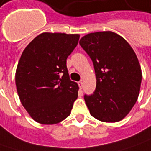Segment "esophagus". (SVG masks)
I'll return each instance as SVG.
<instances>
[{
	"mask_svg": "<svg viewBox=\"0 0 151 151\" xmlns=\"http://www.w3.org/2000/svg\"><path fill=\"white\" fill-rule=\"evenodd\" d=\"M78 85H79V86H80V88L81 89V88H82V86H83V82H82V81H79Z\"/></svg>",
	"mask_w": 151,
	"mask_h": 151,
	"instance_id": "esophagus-1",
	"label": "esophagus"
}]
</instances>
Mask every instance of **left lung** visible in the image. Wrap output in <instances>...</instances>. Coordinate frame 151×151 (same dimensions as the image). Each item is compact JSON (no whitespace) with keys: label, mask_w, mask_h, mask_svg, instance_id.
Instances as JSON below:
<instances>
[{"label":"left lung","mask_w":151,"mask_h":151,"mask_svg":"<svg viewBox=\"0 0 151 151\" xmlns=\"http://www.w3.org/2000/svg\"><path fill=\"white\" fill-rule=\"evenodd\" d=\"M80 44L89 55L96 73L94 93L85 95L91 115L99 121H121L134 106L142 71L136 55L123 37L111 31L91 32Z\"/></svg>","instance_id":"obj_1"}]
</instances>
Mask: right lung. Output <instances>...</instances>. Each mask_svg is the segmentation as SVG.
Listing matches in <instances>:
<instances>
[{
    "instance_id": "1",
    "label": "right lung",
    "mask_w": 151,
    "mask_h": 151,
    "mask_svg": "<svg viewBox=\"0 0 151 151\" xmlns=\"http://www.w3.org/2000/svg\"><path fill=\"white\" fill-rule=\"evenodd\" d=\"M80 34L43 32L25 48L15 81L21 103L34 121L55 124L70 116L79 86L70 80L67 57Z\"/></svg>"
}]
</instances>
